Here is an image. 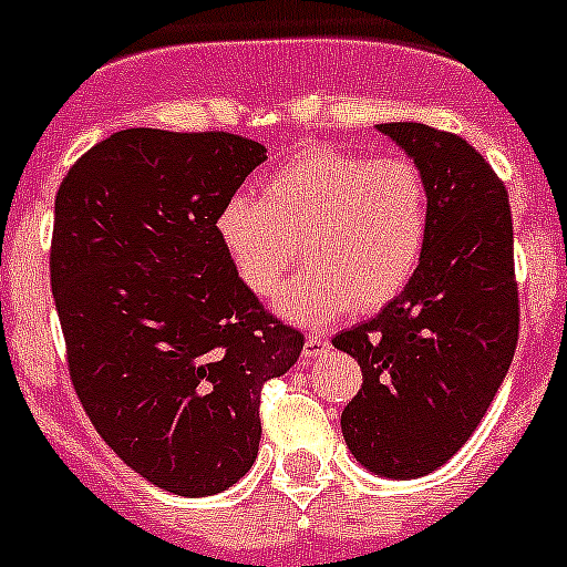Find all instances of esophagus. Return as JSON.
<instances>
[{
    "label": "esophagus",
    "instance_id": "34e87169",
    "mask_svg": "<svg viewBox=\"0 0 567 567\" xmlns=\"http://www.w3.org/2000/svg\"><path fill=\"white\" fill-rule=\"evenodd\" d=\"M330 338H321V336H308L305 338V347H301V358L305 361H316V358H321L324 352H330Z\"/></svg>",
    "mask_w": 567,
    "mask_h": 567
}]
</instances>
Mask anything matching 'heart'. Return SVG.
I'll list each match as a JSON object with an SVG mask.
<instances>
[{
	"instance_id": "1",
	"label": "heart",
	"mask_w": 567,
	"mask_h": 567,
	"mask_svg": "<svg viewBox=\"0 0 567 567\" xmlns=\"http://www.w3.org/2000/svg\"><path fill=\"white\" fill-rule=\"evenodd\" d=\"M215 235L243 288L277 290L279 313L321 324L343 310L374 313L409 288L431 235V189L411 158L313 145L259 184V198L220 206Z\"/></svg>"
}]
</instances>
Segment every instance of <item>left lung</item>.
Segmentation results:
<instances>
[{
	"instance_id": "1",
	"label": "left lung",
	"mask_w": 567,
	"mask_h": 567,
	"mask_svg": "<svg viewBox=\"0 0 567 567\" xmlns=\"http://www.w3.org/2000/svg\"><path fill=\"white\" fill-rule=\"evenodd\" d=\"M431 189V235L409 288L332 338L361 363L341 414L349 451L385 478L442 467L473 436L515 358L520 301L506 184L462 136L385 123Z\"/></svg>"
}]
</instances>
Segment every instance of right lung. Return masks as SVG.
I'll return each mask as SVG.
<instances>
[{
  "mask_svg": "<svg viewBox=\"0 0 567 567\" xmlns=\"http://www.w3.org/2000/svg\"><path fill=\"white\" fill-rule=\"evenodd\" d=\"M266 147L229 131L128 128L61 182L50 285L69 380L100 436L173 495H215L259 451V396L305 347L231 271L220 206Z\"/></svg>",
  "mask_w": 567,
  "mask_h": 567,
  "instance_id": "right-lung-1",
  "label": "right lung"
}]
</instances>
